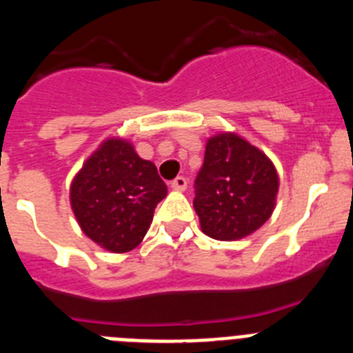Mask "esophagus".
Segmentation results:
<instances>
[{
	"instance_id": "obj_1",
	"label": "esophagus",
	"mask_w": 353,
	"mask_h": 353,
	"mask_svg": "<svg viewBox=\"0 0 353 353\" xmlns=\"http://www.w3.org/2000/svg\"><path fill=\"white\" fill-rule=\"evenodd\" d=\"M171 189H173V191H185L187 180L183 179V176H176V179L171 182Z\"/></svg>"
}]
</instances>
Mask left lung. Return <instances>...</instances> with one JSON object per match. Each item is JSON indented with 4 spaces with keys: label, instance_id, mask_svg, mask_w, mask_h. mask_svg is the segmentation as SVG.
Masks as SVG:
<instances>
[{
    "label": "left lung",
    "instance_id": "obj_1",
    "mask_svg": "<svg viewBox=\"0 0 353 353\" xmlns=\"http://www.w3.org/2000/svg\"><path fill=\"white\" fill-rule=\"evenodd\" d=\"M192 201L205 235L240 240L263 226L276 208L279 176L260 148L236 132L208 138Z\"/></svg>",
    "mask_w": 353,
    "mask_h": 353
}]
</instances>
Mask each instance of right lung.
<instances>
[{"mask_svg":"<svg viewBox=\"0 0 353 353\" xmlns=\"http://www.w3.org/2000/svg\"><path fill=\"white\" fill-rule=\"evenodd\" d=\"M168 187L154 162L123 138H108L83 162L70 183V207L88 239L109 252L141 244Z\"/></svg>","mask_w":353,"mask_h":353,"instance_id":"add662e5","label":"right lung"}]
</instances>
